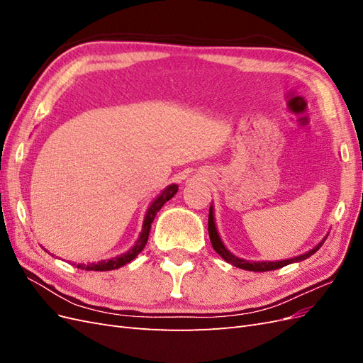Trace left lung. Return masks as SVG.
Here are the masks:
<instances>
[{
  "instance_id": "1",
  "label": "left lung",
  "mask_w": 363,
  "mask_h": 363,
  "mask_svg": "<svg viewBox=\"0 0 363 363\" xmlns=\"http://www.w3.org/2000/svg\"><path fill=\"white\" fill-rule=\"evenodd\" d=\"M208 236H211V242H212V247L213 250L218 252L219 256H221L225 262L232 263L233 267L236 268H240V269H247V271H255V272H265V271H272V269H279V268H283L289 265V263H294V262H301L307 257H311L313 252H316L318 250L321 248V245L324 244V240L327 239V236L321 240L320 244H318L315 248H312L311 251L304 252V255L301 256H296V257H292V259H288V260H280V262H248V260H244V259H239L236 257L235 255H232L230 252L225 245L223 244L221 238H219L218 235V230H216V225H215V218H213V207L211 206V211H208Z\"/></svg>"
}]
</instances>
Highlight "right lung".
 I'll return each instance as SVG.
<instances>
[{"mask_svg": "<svg viewBox=\"0 0 363 363\" xmlns=\"http://www.w3.org/2000/svg\"><path fill=\"white\" fill-rule=\"evenodd\" d=\"M179 191V186L177 184H169L168 188H164L162 191V194L157 196V199L152 201L148 207V211L145 213V218H144V224H142V232L136 240V244L131 247L127 252H124V255H119L116 257H111V259H106V260H101V262H94V263H74V265L79 268V269H86V271H111V269H118L121 267H124L125 263L133 260L139 252L145 248L147 245V240H148V235H150V228H151V223L155 221V218L157 215V212L162 208V206L169 201L172 196L177 194Z\"/></svg>", "mask_w": 363, "mask_h": 363, "instance_id": "add662e5", "label": "right lung"}]
</instances>
